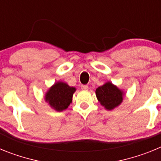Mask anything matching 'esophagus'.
Returning <instances> with one entry per match:
<instances>
[{
  "instance_id": "esophagus-1",
  "label": "esophagus",
  "mask_w": 161,
  "mask_h": 161,
  "mask_svg": "<svg viewBox=\"0 0 161 161\" xmlns=\"http://www.w3.org/2000/svg\"><path fill=\"white\" fill-rule=\"evenodd\" d=\"M89 89V86L86 85H81V89H83V90H86V89Z\"/></svg>"
}]
</instances>
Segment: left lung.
I'll return each mask as SVG.
<instances>
[{
    "instance_id": "left-lung-1",
    "label": "left lung",
    "mask_w": 161,
    "mask_h": 161,
    "mask_svg": "<svg viewBox=\"0 0 161 161\" xmlns=\"http://www.w3.org/2000/svg\"><path fill=\"white\" fill-rule=\"evenodd\" d=\"M96 96L102 106L111 110L123 102L124 93L116 85L108 81L96 89Z\"/></svg>"
}]
</instances>
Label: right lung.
Instances as JSON below:
<instances>
[{"instance_id": "1", "label": "right lung", "mask_w": 161, "mask_h": 161, "mask_svg": "<svg viewBox=\"0 0 161 161\" xmlns=\"http://www.w3.org/2000/svg\"><path fill=\"white\" fill-rule=\"evenodd\" d=\"M76 88L71 87L64 82L58 81L48 89L45 101L56 111H63L72 103Z\"/></svg>"}]
</instances>
